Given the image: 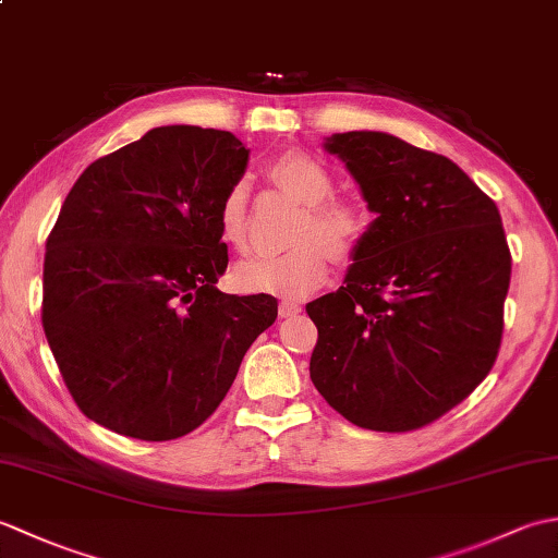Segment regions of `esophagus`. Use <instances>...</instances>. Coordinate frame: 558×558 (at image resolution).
Returning <instances> with one entry per match:
<instances>
[{"instance_id": "obj_1", "label": "esophagus", "mask_w": 558, "mask_h": 558, "mask_svg": "<svg viewBox=\"0 0 558 558\" xmlns=\"http://www.w3.org/2000/svg\"><path fill=\"white\" fill-rule=\"evenodd\" d=\"M300 312H302V304H300V302H292V300H282L280 306H278V314H280L282 318L298 316Z\"/></svg>"}]
</instances>
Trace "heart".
Segmentation results:
<instances>
[{
    "label": "heart",
    "instance_id": "obj_1",
    "mask_svg": "<svg viewBox=\"0 0 558 558\" xmlns=\"http://www.w3.org/2000/svg\"><path fill=\"white\" fill-rule=\"evenodd\" d=\"M270 180L304 204L294 225L288 252L258 254L234 268V282L246 292L302 298L318 288L328 272V258L350 264L369 236L372 220L360 204L336 198V177L326 165L304 150H286L268 165ZM248 192L244 182L225 192L218 208L222 240L242 248L246 244Z\"/></svg>",
    "mask_w": 558,
    "mask_h": 558
}]
</instances>
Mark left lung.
<instances>
[{
  "mask_svg": "<svg viewBox=\"0 0 558 558\" xmlns=\"http://www.w3.org/2000/svg\"><path fill=\"white\" fill-rule=\"evenodd\" d=\"M376 213L345 286L306 304L310 374L348 422L412 432L492 372L511 252L499 208L453 160L384 132L326 138Z\"/></svg>",
  "mask_w": 558,
  "mask_h": 558,
  "instance_id": "8db88e82",
  "label": "left lung"
}]
</instances>
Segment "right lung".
Wrapping results in <instances>:
<instances>
[{
	"mask_svg": "<svg viewBox=\"0 0 558 558\" xmlns=\"http://www.w3.org/2000/svg\"><path fill=\"white\" fill-rule=\"evenodd\" d=\"M248 150L230 132L158 126L90 162L47 236L43 328L78 410L108 429L172 441L228 396L270 294H225L218 228Z\"/></svg>",
	"mask_w": 558,
	"mask_h": 558,
	"instance_id": "1",
	"label": "right lung"
}]
</instances>
